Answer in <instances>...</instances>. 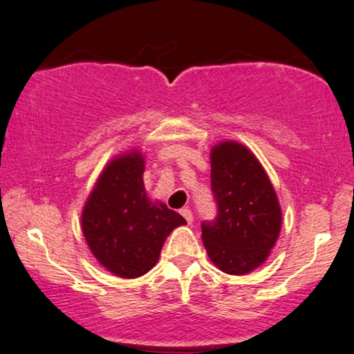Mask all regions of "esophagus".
I'll use <instances>...</instances> for the list:
<instances>
[{
    "label": "esophagus",
    "mask_w": 354,
    "mask_h": 354,
    "mask_svg": "<svg viewBox=\"0 0 354 354\" xmlns=\"http://www.w3.org/2000/svg\"><path fill=\"white\" fill-rule=\"evenodd\" d=\"M179 213H181L183 218H184V220H186L187 225H191L192 220H194V216H192V212L189 210V208H183V210L179 212Z\"/></svg>",
    "instance_id": "34e87169"
}]
</instances>
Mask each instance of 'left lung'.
Listing matches in <instances>:
<instances>
[{"label": "left lung", "mask_w": 354, "mask_h": 354, "mask_svg": "<svg viewBox=\"0 0 354 354\" xmlns=\"http://www.w3.org/2000/svg\"><path fill=\"white\" fill-rule=\"evenodd\" d=\"M210 163L218 216L202 225L203 245L220 271L248 274L266 261L279 239L277 194L255 153L241 142L215 144Z\"/></svg>", "instance_id": "1"}]
</instances>
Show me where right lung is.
<instances>
[{
  "label": "right lung",
  "instance_id": "1",
  "mask_svg": "<svg viewBox=\"0 0 354 354\" xmlns=\"http://www.w3.org/2000/svg\"><path fill=\"white\" fill-rule=\"evenodd\" d=\"M141 151L118 153L104 167L82 212L93 257L113 276L136 279L157 265L163 243L186 220L144 187Z\"/></svg>",
  "mask_w": 354,
  "mask_h": 354
}]
</instances>
